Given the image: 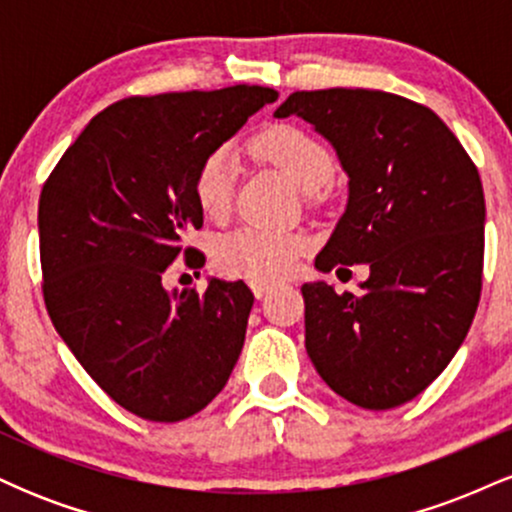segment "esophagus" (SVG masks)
Returning a JSON list of instances; mask_svg holds the SVG:
<instances>
[{"instance_id":"1","label":"esophagus","mask_w":512,"mask_h":512,"mask_svg":"<svg viewBox=\"0 0 512 512\" xmlns=\"http://www.w3.org/2000/svg\"><path fill=\"white\" fill-rule=\"evenodd\" d=\"M252 293H255L257 298L269 296V293H272V284H262V281H255V284H252Z\"/></svg>"}]
</instances>
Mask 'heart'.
<instances>
[{"instance_id":"1","label":"heart","mask_w":512,"mask_h":512,"mask_svg":"<svg viewBox=\"0 0 512 512\" xmlns=\"http://www.w3.org/2000/svg\"><path fill=\"white\" fill-rule=\"evenodd\" d=\"M255 156L284 170L298 190L315 192L327 185L334 173L332 154L313 134L293 125H272L250 142ZM236 163L228 149H216L199 163L195 173V199L209 219H223L231 209ZM303 252V238L289 231L264 226H243L216 243V262L226 274L240 279L272 281L293 272Z\"/></svg>"}]
</instances>
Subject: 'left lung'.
I'll use <instances>...</instances> for the list:
<instances>
[{
	"label": "left lung",
	"mask_w": 512,
	"mask_h": 512,
	"mask_svg": "<svg viewBox=\"0 0 512 512\" xmlns=\"http://www.w3.org/2000/svg\"><path fill=\"white\" fill-rule=\"evenodd\" d=\"M274 115L310 122L349 175L346 211L315 267H370L361 293L303 284L310 361L356 407H399L443 373L477 313L479 170L431 108L395 93L296 91Z\"/></svg>",
	"instance_id": "left-lung-1"
}]
</instances>
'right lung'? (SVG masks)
Masks as SVG:
<instances>
[{"label":"right lung","mask_w":512,"mask_h":512,"mask_svg":"<svg viewBox=\"0 0 512 512\" xmlns=\"http://www.w3.org/2000/svg\"><path fill=\"white\" fill-rule=\"evenodd\" d=\"M279 93L262 86L117 101L64 151L38 204L43 296L76 361L120 407L173 424L223 390L255 296L243 281L163 289L202 228L195 173Z\"/></svg>","instance_id":"right-lung-1"}]
</instances>
